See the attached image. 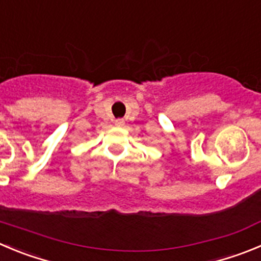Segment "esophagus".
<instances>
[{
  "label": "esophagus",
  "instance_id": "1",
  "mask_svg": "<svg viewBox=\"0 0 261 261\" xmlns=\"http://www.w3.org/2000/svg\"><path fill=\"white\" fill-rule=\"evenodd\" d=\"M114 125L118 126V127H121V126L125 125V121H123L122 118H117L116 121H114Z\"/></svg>",
  "mask_w": 261,
  "mask_h": 261
}]
</instances>
